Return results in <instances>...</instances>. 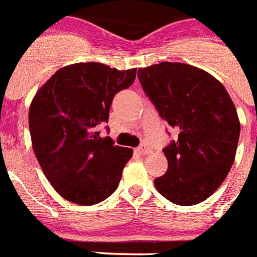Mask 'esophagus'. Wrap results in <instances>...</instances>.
<instances>
[{
	"instance_id": "obj_1",
	"label": "esophagus",
	"mask_w": 257,
	"mask_h": 257,
	"mask_svg": "<svg viewBox=\"0 0 257 257\" xmlns=\"http://www.w3.org/2000/svg\"><path fill=\"white\" fill-rule=\"evenodd\" d=\"M150 152V149L149 148H148V146H140V148H138V149L136 150V153L137 154H140V156H145V154H148Z\"/></svg>"
}]
</instances>
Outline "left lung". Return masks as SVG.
Wrapping results in <instances>:
<instances>
[{"instance_id": "8db88e82", "label": "left lung", "mask_w": 257, "mask_h": 257, "mask_svg": "<svg viewBox=\"0 0 257 257\" xmlns=\"http://www.w3.org/2000/svg\"><path fill=\"white\" fill-rule=\"evenodd\" d=\"M138 80L161 119L179 131L163 149L168 169L154 186L180 206L207 199L226 179L240 137L225 86L207 71L179 62L140 69Z\"/></svg>"}]
</instances>
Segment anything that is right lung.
Returning <instances> with one entry per match:
<instances>
[{
  "instance_id": "obj_1",
  "label": "right lung",
  "mask_w": 257,
  "mask_h": 257,
  "mask_svg": "<svg viewBox=\"0 0 257 257\" xmlns=\"http://www.w3.org/2000/svg\"><path fill=\"white\" fill-rule=\"evenodd\" d=\"M137 69L96 62L62 67L35 94L28 121L35 156L58 194L81 206L100 203L119 186L133 150L100 136L117 92ZM109 130L107 127V131Z\"/></svg>"
}]
</instances>
